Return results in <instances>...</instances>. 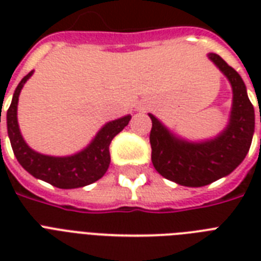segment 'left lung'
Returning <instances> with one entry per match:
<instances>
[{"instance_id":"left-lung-1","label":"left lung","mask_w":261,"mask_h":261,"mask_svg":"<svg viewBox=\"0 0 261 261\" xmlns=\"http://www.w3.org/2000/svg\"><path fill=\"white\" fill-rule=\"evenodd\" d=\"M208 58L226 75L233 89L230 120L223 133L206 142H188L149 114L153 123L151 163L161 176L180 186L203 187L231 173L245 159L255 133V110L243 79L219 55L211 53Z\"/></svg>"}]
</instances>
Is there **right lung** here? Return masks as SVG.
<instances>
[{
  "instance_id": "obj_1",
  "label": "right lung",
  "mask_w": 261,
  "mask_h": 261,
  "mask_svg": "<svg viewBox=\"0 0 261 261\" xmlns=\"http://www.w3.org/2000/svg\"><path fill=\"white\" fill-rule=\"evenodd\" d=\"M32 73L34 71H30L20 81L14 90L9 110L6 112L8 135H9L10 145L17 161L34 177L40 178L43 181L50 182L51 186L63 188V190L85 187L97 181L98 178L104 176L110 167L111 141L128 124L131 116L127 115V116L107 123L106 126L98 131L93 141L89 143V146L85 147L77 154L69 155V157H51V155L40 154L38 151L32 150L22 139L17 123L18 96L24 84L32 75Z\"/></svg>"
}]
</instances>
